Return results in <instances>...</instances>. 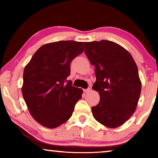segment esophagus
I'll return each instance as SVG.
<instances>
[{
    "mask_svg": "<svg viewBox=\"0 0 158 158\" xmlns=\"http://www.w3.org/2000/svg\"><path fill=\"white\" fill-rule=\"evenodd\" d=\"M90 91V88H88V89H84V92H85V94L89 93Z\"/></svg>",
    "mask_w": 158,
    "mask_h": 158,
    "instance_id": "34e87169",
    "label": "esophagus"
}]
</instances>
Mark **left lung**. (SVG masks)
Here are the masks:
<instances>
[{
	"instance_id": "1",
	"label": "left lung",
	"mask_w": 158,
	"mask_h": 158,
	"mask_svg": "<svg viewBox=\"0 0 158 158\" xmlns=\"http://www.w3.org/2000/svg\"><path fill=\"white\" fill-rule=\"evenodd\" d=\"M85 52L95 67L93 90L100 100L92 107L97 121L108 128L122 126L136 110L141 81L133 57L122 46L107 40L84 42Z\"/></svg>"
}]
</instances>
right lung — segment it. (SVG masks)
Instances as JSON below:
<instances>
[{
  "mask_svg": "<svg viewBox=\"0 0 158 158\" xmlns=\"http://www.w3.org/2000/svg\"><path fill=\"white\" fill-rule=\"evenodd\" d=\"M82 42L60 41L42 45L25 67L22 95L32 117L53 128L68 121L81 98V88L67 80L70 62L82 53Z\"/></svg>",
  "mask_w": 158,
  "mask_h": 158,
  "instance_id": "right-lung-1",
  "label": "right lung"
}]
</instances>
